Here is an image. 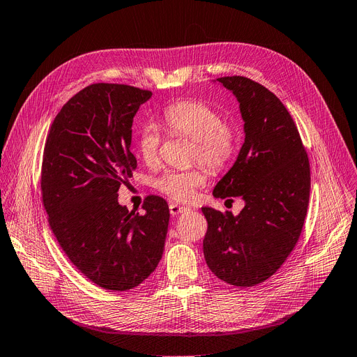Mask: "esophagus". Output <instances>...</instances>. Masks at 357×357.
Returning a JSON list of instances; mask_svg holds the SVG:
<instances>
[{
	"mask_svg": "<svg viewBox=\"0 0 357 357\" xmlns=\"http://www.w3.org/2000/svg\"><path fill=\"white\" fill-rule=\"evenodd\" d=\"M188 211H189L188 206H181V205H178V203H169V213H172L173 216L185 213Z\"/></svg>",
	"mask_w": 357,
	"mask_h": 357,
	"instance_id": "obj_1",
	"label": "esophagus"
}]
</instances>
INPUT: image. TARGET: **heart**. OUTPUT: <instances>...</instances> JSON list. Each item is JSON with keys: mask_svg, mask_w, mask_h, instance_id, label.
Masks as SVG:
<instances>
[{"mask_svg": "<svg viewBox=\"0 0 357 357\" xmlns=\"http://www.w3.org/2000/svg\"><path fill=\"white\" fill-rule=\"evenodd\" d=\"M161 126L169 133L192 139V160L200 161L213 172L225 168L238 151L240 135L235 123L222 119L215 107L202 101L184 100L169 105L161 114ZM160 144V128L152 122L142 125L138 133V151L144 162H158ZM206 183V169L196 165L189 169H168L155 177L152 185L169 199L190 202L197 189Z\"/></svg>", "mask_w": 357, "mask_h": 357, "instance_id": "b5f03b06", "label": "heart"}]
</instances>
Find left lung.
I'll list each match as a JSON object with an SVG mask.
<instances>
[{
    "label": "left lung",
    "mask_w": 357,
    "mask_h": 357,
    "mask_svg": "<svg viewBox=\"0 0 357 357\" xmlns=\"http://www.w3.org/2000/svg\"><path fill=\"white\" fill-rule=\"evenodd\" d=\"M216 81L240 103L245 139L213 196H240L245 206L236 216L202 208L208 220L203 254L215 276L247 287L276 273L299 240L310 202V161L292 116L273 93L240 75Z\"/></svg>",
    "instance_id": "left-lung-1"
}]
</instances>
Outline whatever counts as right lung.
I'll return each instance as SVG.
<instances>
[{
	"label": "right lung",
	"mask_w": 357,
	"mask_h": 357,
	"mask_svg": "<svg viewBox=\"0 0 357 357\" xmlns=\"http://www.w3.org/2000/svg\"><path fill=\"white\" fill-rule=\"evenodd\" d=\"M152 93L123 84H91L56 114L42 161V199L50 229L81 273L122 292L158 266L169 211L146 196L144 213L119 205L117 192L135 168L132 123Z\"/></svg>",
	"instance_id": "right-lung-1"
}]
</instances>
